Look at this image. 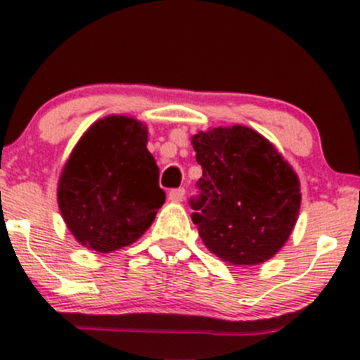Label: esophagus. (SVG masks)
Listing matches in <instances>:
<instances>
[{"label": "esophagus", "instance_id": "34e87169", "mask_svg": "<svg viewBox=\"0 0 360 360\" xmlns=\"http://www.w3.org/2000/svg\"><path fill=\"white\" fill-rule=\"evenodd\" d=\"M184 188H174V190L169 191V200L172 202H181L184 198Z\"/></svg>", "mask_w": 360, "mask_h": 360}]
</instances>
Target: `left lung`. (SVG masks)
I'll list each match as a JSON object with an SVG mask.
<instances>
[{
    "label": "left lung",
    "mask_w": 360,
    "mask_h": 360,
    "mask_svg": "<svg viewBox=\"0 0 360 360\" xmlns=\"http://www.w3.org/2000/svg\"><path fill=\"white\" fill-rule=\"evenodd\" d=\"M202 165L191 221L203 244L231 264H257L281 250L300 212V181L274 144L249 127L193 136Z\"/></svg>",
    "instance_id": "obj_1"
}]
</instances>
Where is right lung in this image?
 I'll list each match as a JSON object with an SVG mask.
<instances>
[{
    "label": "right lung",
    "mask_w": 360,
    "mask_h": 360,
    "mask_svg": "<svg viewBox=\"0 0 360 360\" xmlns=\"http://www.w3.org/2000/svg\"><path fill=\"white\" fill-rule=\"evenodd\" d=\"M146 127L127 116L94 123L59 181V209L76 240L97 252L136 242L165 202Z\"/></svg>",
    "instance_id": "obj_1"
}]
</instances>
